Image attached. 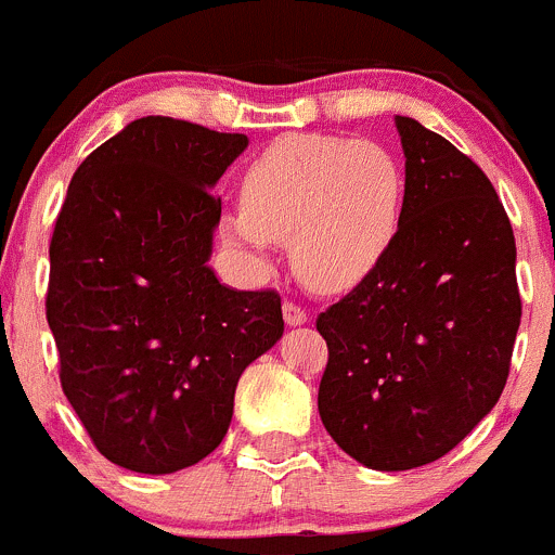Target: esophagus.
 Wrapping results in <instances>:
<instances>
[{
	"label": "esophagus",
	"instance_id": "1",
	"mask_svg": "<svg viewBox=\"0 0 555 555\" xmlns=\"http://www.w3.org/2000/svg\"><path fill=\"white\" fill-rule=\"evenodd\" d=\"M283 318L288 326H305L307 323V310L305 307L294 305V301H285L283 305Z\"/></svg>",
	"mask_w": 555,
	"mask_h": 555
}]
</instances>
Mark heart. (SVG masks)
<instances>
[{"instance_id": "1", "label": "heart", "mask_w": 555, "mask_h": 555, "mask_svg": "<svg viewBox=\"0 0 555 555\" xmlns=\"http://www.w3.org/2000/svg\"><path fill=\"white\" fill-rule=\"evenodd\" d=\"M404 167L375 140L294 134L243 175V205L223 212L229 248L264 261L285 240L294 272L318 291H345L380 267L404 221Z\"/></svg>"}]
</instances>
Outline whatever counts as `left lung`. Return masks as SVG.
<instances>
[{"mask_svg": "<svg viewBox=\"0 0 555 555\" xmlns=\"http://www.w3.org/2000/svg\"><path fill=\"white\" fill-rule=\"evenodd\" d=\"M404 221L386 259L321 312L318 413L359 464L415 469L459 446L507 383L520 294L509 218L482 169L397 115Z\"/></svg>", "mask_w": 555, "mask_h": 555, "instance_id": "obj_1", "label": "left lung"}]
</instances>
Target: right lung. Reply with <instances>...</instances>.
I'll use <instances>...</instances> for the list:
<instances>
[{"instance_id": "right-lung-1", "label": "right lung", "mask_w": 555, "mask_h": 555, "mask_svg": "<svg viewBox=\"0 0 555 555\" xmlns=\"http://www.w3.org/2000/svg\"><path fill=\"white\" fill-rule=\"evenodd\" d=\"M248 147L147 115L73 175L51 240L48 326L62 388L104 459L169 475L227 437L237 380L283 337L275 291H237L207 264L221 199Z\"/></svg>"}]
</instances>
